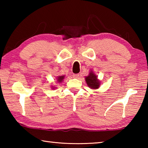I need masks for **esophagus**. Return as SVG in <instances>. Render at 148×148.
I'll return each instance as SVG.
<instances>
[{"label": "esophagus", "mask_w": 148, "mask_h": 148, "mask_svg": "<svg viewBox=\"0 0 148 148\" xmlns=\"http://www.w3.org/2000/svg\"><path fill=\"white\" fill-rule=\"evenodd\" d=\"M79 74H74L73 75H72V76H73V77H74V78H77V77H79Z\"/></svg>", "instance_id": "esophagus-1"}]
</instances>
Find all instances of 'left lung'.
Segmentation results:
<instances>
[{"mask_svg": "<svg viewBox=\"0 0 148 148\" xmlns=\"http://www.w3.org/2000/svg\"><path fill=\"white\" fill-rule=\"evenodd\" d=\"M86 81L90 88L91 89H97L99 87L100 82L97 79V76H95V74L92 73V72H90L88 76L86 77Z\"/></svg>", "mask_w": 148, "mask_h": 148, "instance_id": "1", "label": "left lung"}]
</instances>
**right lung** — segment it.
<instances>
[{"instance_id":"right-lung-1","label":"right lung","mask_w":148,"mask_h":148,"mask_svg":"<svg viewBox=\"0 0 148 148\" xmlns=\"http://www.w3.org/2000/svg\"><path fill=\"white\" fill-rule=\"evenodd\" d=\"M64 76H59V77H58V78H57V82H62V80L64 79Z\"/></svg>"}]
</instances>
